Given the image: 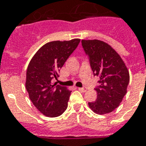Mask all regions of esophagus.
I'll use <instances>...</instances> for the list:
<instances>
[{
  "mask_svg": "<svg viewBox=\"0 0 146 146\" xmlns=\"http://www.w3.org/2000/svg\"><path fill=\"white\" fill-rule=\"evenodd\" d=\"M78 90L80 92H86V91H87V89L84 88H78Z\"/></svg>",
  "mask_w": 146,
  "mask_h": 146,
  "instance_id": "34e87169",
  "label": "esophagus"
}]
</instances>
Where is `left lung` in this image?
Here are the masks:
<instances>
[{
	"label": "left lung",
	"mask_w": 146,
	"mask_h": 146,
	"mask_svg": "<svg viewBox=\"0 0 146 146\" xmlns=\"http://www.w3.org/2000/svg\"><path fill=\"white\" fill-rule=\"evenodd\" d=\"M81 43L94 75L100 79V85L95 88L97 99L88 102L89 107L100 115L111 113L119 106L127 93L128 70L119 54L107 43L99 40H82Z\"/></svg>",
	"instance_id": "8db88e82"
}]
</instances>
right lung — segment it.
<instances>
[{"label":"right lung","instance_id":"1","mask_svg":"<svg viewBox=\"0 0 146 146\" xmlns=\"http://www.w3.org/2000/svg\"><path fill=\"white\" fill-rule=\"evenodd\" d=\"M80 39L48 42L36 51L28 65L26 88L35 107L44 116L56 117L68 106L70 92L52 83L67 58L79 44Z\"/></svg>","mask_w":146,"mask_h":146}]
</instances>
